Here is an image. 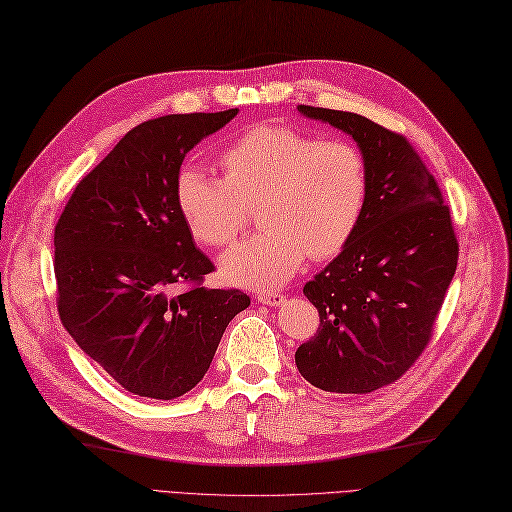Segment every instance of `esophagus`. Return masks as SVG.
I'll use <instances>...</instances> for the list:
<instances>
[{"label": "esophagus", "mask_w": 512, "mask_h": 512, "mask_svg": "<svg viewBox=\"0 0 512 512\" xmlns=\"http://www.w3.org/2000/svg\"><path fill=\"white\" fill-rule=\"evenodd\" d=\"M284 295L278 293V290H265V293H258V301L265 303V306H280L284 303Z\"/></svg>", "instance_id": "1"}]
</instances>
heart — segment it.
Listing matches in <instances>:
<instances>
[{
    "label": "heart",
    "instance_id": "heart-1",
    "mask_svg": "<svg viewBox=\"0 0 512 512\" xmlns=\"http://www.w3.org/2000/svg\"><path fill=\"white\" fill-rule=\"evenodd\" d=\"M217 161L224 178L185 163L174 178V200L191 237L209 247L237 239L250 206H260L265 230L222 258L234 284H282L308 256L340 254L362 224L370 176L351 140H319L286 124H260L222 148Z\"/></svg>",
    "mask_w": 512,
    "mask_h": 512
}]
</instances>
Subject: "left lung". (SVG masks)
<instances>
[{
    "label": "left lung",
    "instance_id": "1",
    "mask_svg": "<svg viewBox=\"0 0 512 512\" xmlns=\"http://www.w3.org/2000/svg\"><path fill=\"white\" fill-rule=\"evenodd\" d=\"M299 112L353 137L370 191L353 239L303 286L321 325L295 362L323 392L368 394L403 377L431 342L459 241L435 176L405 135L338 109Z\"/></svg>",
    "mask_w": 512,
    "mask_h": 512
}]
</instances>
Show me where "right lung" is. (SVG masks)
I'll return each mask as SVG.
<instances>
[{"label": "right lung", "mask_w": 512, "mask_h": 512, "mask_svg": "<svg viewBox=\"0 0 512 512\" xmlns=\"http://www.w3.org/2000/svg\"><path fill=\"white\" fill-rule=\"evenodd\" d=\"M237 112L137 124L81 178L55 224L60 321L131 394L172 400L196 388L228 323L250 306L239 288L202 286L215 265L174 200L185 155Z\"/></svg>", "instance_id": "obj_1"}]
</instances>
